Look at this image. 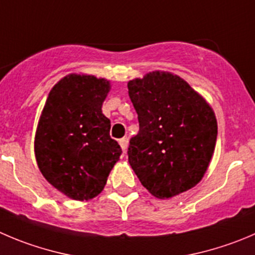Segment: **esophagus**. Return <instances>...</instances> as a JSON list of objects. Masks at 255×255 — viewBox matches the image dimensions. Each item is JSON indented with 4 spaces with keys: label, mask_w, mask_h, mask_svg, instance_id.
Wrapping results in <instances>:
<instances>
[{
    "label": "esophagus",
    "mask_w": 255,
    "mask_h": 255,
    "mask_svg": "<svg viewBox=\"0 0 255 255\" xmlns=\"http://www.w3.org/2000/svg\"><path fill=\"white\" fill-rule=\"evenodd\" d=\"M119 144H120L123 151L125 152L126 149H128V145H129V140H128V137H123V139L119 140Z\"/></svg>",
    "instance_id": "1"
}]
</instances>
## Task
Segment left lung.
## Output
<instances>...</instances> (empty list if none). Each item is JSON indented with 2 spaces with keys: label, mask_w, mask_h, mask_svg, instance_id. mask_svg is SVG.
<instances>
[{
  "label": "left lung",
  "mask_w": 255,
  "mask_h": 255,
  "mask_svg": "<svg viewBox=\"0 0 255 255\" xmlns=\"http://www.w3.org/2000/svg\"><path fill=\"white\" fill-rule=\"evenodd\" d=\"M139 120L128 156L140 183L168 199L202 180L218 135L214 111L186 81L170 72H150L128 84Z\"/></svg>",
  "instance_id": "left-lung-1"
}]
</instances>
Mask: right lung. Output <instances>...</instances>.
<instances>
[{
    "label": "right lung",
    "instance_id": "1",
    "mask_svg": "<svg viewBox=\"0 0 255 255\" xmlns=\"http://www.w3.org/2000/svg\"><path fill=\"white\" fill-rule=\"evenodd\" d=\"M109 90L105 79L69 75L52 87L38 121V169L51 185L75 200L100 194L123 152L101 111Z\"/></svg>",
    "mask_w": 255,
    "mask_h": 255
}]
</instances>
